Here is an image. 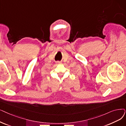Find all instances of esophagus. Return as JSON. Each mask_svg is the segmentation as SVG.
<instances>
[{
    "mask_svg": "<svg viewBox=\"0 0 126 126\" xmlns=\"http://www.w3.org/2000/svg\"><path fill=\"white\" fill-rule=\"evenodd\" d=\"M57 63H58V64H60V63H61V62L58 61V62H57Z\"/></svg>",
    "mask_w": 126,
    "mask_h": 126,
    "instance_id": "1",
    "label": "esophagus"
}]
</instances>
